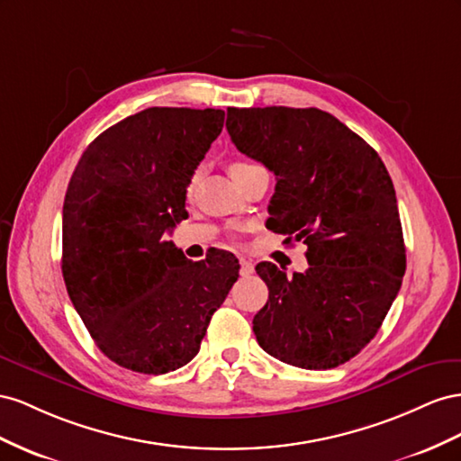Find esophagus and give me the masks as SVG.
Listing matches in <instances>:
<instances>
[{"instance_id": "esophagus-1", "label": "esophagus", "mask_w": 461, "mask_h": 461, "mask_svg": "<svg viewBox=\"0 0 461 461\" xmlns=\"http://www.w3.org/2000/svg\"><path fill=\"white\" fill-rule=\"evenodd\" d=\"M240 265H241V276H251V274H253L255 267H253V262H251V260L240 258Z\"/></svg>"}]
</instances>
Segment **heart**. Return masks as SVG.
<instances>
[{
    "instance_id": "b5f03b06",
    "label": "heart",
    "mask_w": 461,
    "mask_h": 461,
    "mask_svg": "<svg viewBox=\"0 0 461 461\" xmlns=\"http://www.w3.org/2000/svg\"><path fill=\"white\" fill-rule=\"evenodd\" d=\"M255 167H260V166H257V164H253V162H247V160H235V162H231L230 164V174H231V177L235 179V177H240V176H243V174H247V172H251V169H255ZM199 169H196V172L189 177V181H187V193L191 194L193 191H194V187H196V181H199Z\"/></svg>"
}]
</instances>
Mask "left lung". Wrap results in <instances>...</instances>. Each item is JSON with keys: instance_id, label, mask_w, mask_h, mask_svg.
I'll return each mask as SVG.
<instances>
[{"instance_id": "1", "label": "left lung", "mask_w": 461, "mask_h": 461, "mask_svg": "<svg viewBox=\"0 0 461 461\" xmlns=\"http://www.w3.org/2000/svg\"><path fill=\"white\" fill-rule=\"evenodd\" d=\"M240 152L276 176L267 228L307 245L305 272L272 262L257 274L268 301L253 319L258 346L301 369L324 371L376 336L405 272L388 169L359 135L317 108H228Z\"/></svg>"}]
</instances>
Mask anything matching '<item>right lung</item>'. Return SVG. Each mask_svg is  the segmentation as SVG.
Here are the masks:
<instances>
[{
  "mask_svg": "<svg viewBox=\"0 0 461 461\" xmlns=\"http://www.w3.org/2000/svg\"><path fill=\"white\" fill-rule=\"evenodd\" d=\"M223 117L212 108L142 110L92 140L71 176L63 280L100 351L129 371L187 365L240 278L231 253L193 262L166 241L187 216V181Z\"/></svg>",
  "mask_w": 461,
  "mask_h": 461,
  "instance_id": "obj_1",
  "label": "right lung"
}]
</instances>
